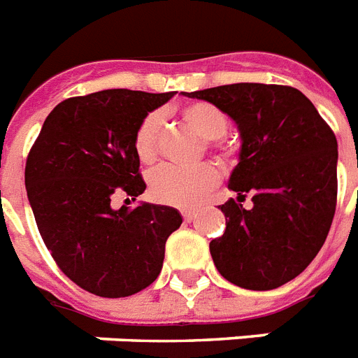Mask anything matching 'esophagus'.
Wrapping results in <instances>:
<instances>
[{"instance_id":"1","label":"esophagus","mask_w":358,"mask_h":358,"mask_svg":"<svg viewBox=\"0 0 358 358\" xmlns=\"http://www.w3.org/2000/svg\"><path fill=\"white\" fill-rule=\"evenodd\" d=\"M182 218H185V222H192V220L196 218V213H194V210H185V213H182Z\"/></svg>"}]
</instances>
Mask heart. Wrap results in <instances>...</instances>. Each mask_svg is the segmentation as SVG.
<instances>
[{"mask_svg":"<svg viewBox=\"0 0 358 358\" xmlns=\"http://www.w3.org/2000/svg\"><path fill=\"white\" fill-rule=\"evenodd\" d=\"M179 116L185 124L199 136L207 140L208 148L220 151V157H225L222 145L213 140L222 138L229 129L227 114L213 103L192 101L179 110ZM162 116L159 113H150L134 133V153L142 164H151L159 155V138H161ZM220 181L216 166L203 162L194 168H177V166H161L150 176V192L153 199L162 205L177 208H194L205 199Z\"/></svg>","mask_w":358,"mask_h":358,"instance_id":"1","label":"heart"}]
</instances>
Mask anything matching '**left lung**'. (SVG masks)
I'll list each match as a JSON object with an SVG mask.
<instances>
[{
	"instance_id": "obj_1",
	"label": "left lung",
	"mask_w": 358,
	"mask_h": 358,
	"mask_svg": "<svg viewBox=\"0 0 358 358\" xmlns=\"http://www.w3.org/2000/svg\"><path fill=\"white\" fill-rule=\"evenodd\" d=\"M222 108L238 125V164L220 205L225 233L210 242L218 271L240 288L273 290L292 281L322 250L336 208L338 144L297 88L236 83L185 92ZM252 194L254 207L241 199Z\"/></svg>"
}]
</instances>
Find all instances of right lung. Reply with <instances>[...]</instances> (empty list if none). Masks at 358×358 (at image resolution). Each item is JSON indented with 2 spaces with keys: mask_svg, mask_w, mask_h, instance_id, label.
I'll list each match as a JSON object with an SVG mask.
<instances>
[{
  "mask_svg": "<svg viewBox=\"0 0 358 358\" xmlns=\"http://www.w3.org/2000/svg\"><path fill=\"white\" fill-rule=\"evenodd\" d=\"M176 92L127 88L77 96L45 118L25 162V188L45 248L77 287L101 297L144 290L162 270L166 240L182 224L173 207L140 203L145 190L134 133Z\"/></svg>",
  "mask_w": 358,
  "mask_h": 358,
  "instance_id": "1",
  "label": "right lung"
}]
</instances>
